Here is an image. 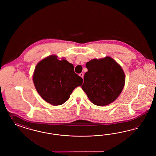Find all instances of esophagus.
Returning <instances> with one entry per match:
<instances>
[{"instance_id":"1","label":"esophagus","mask_w":156,"mask_h":156,"mask_svg":"<svg viewBox=\"0 0 156 156\" xmlns=\"http://www.w3.org/2000/svg\"><path fill=\"white\" fill-rule=\"evenodd\" d=\"M80 76L83 78V73H80Z\"/></svg>"}]
</instances>
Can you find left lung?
Masks as SVG:
<instances>
[{"instance_id": "left-lung-1", "label": "left lung", "mask_w": 156, "mask_h": 156, "mask_svg": "<svg viewBox=\"0 0 156 156\" xmlns=\"http://www.w3.org/2000/svg\"><path fill=\"white\" fill-rule=\"evenodd\" d=\"M88 71L84 76L82 89L90 101L97 106H106L118 98L125 85L122 67L111 57L94 59L86 64Z\"/></svg>"}]
</instances>
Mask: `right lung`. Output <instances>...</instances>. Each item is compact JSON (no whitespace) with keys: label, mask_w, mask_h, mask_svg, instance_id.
<instances>
[{"label":"right lung","mask_w":156,"mask_h":156,"mask_svg":"<svg viewBox=\"0 0 156 156\" xmlns=\"http://www.w3.org/2000/svg\"><path fill=\"white\" fill-rule=\"evenodd\" d=\"M34 84L41 97L54 106L64 104L73 91L83 83L74 70L73 64L66 59L59 61L50 55L39 62L33 75Z\"/></svg>","instance_id":"obj_1"}]
</instances>
